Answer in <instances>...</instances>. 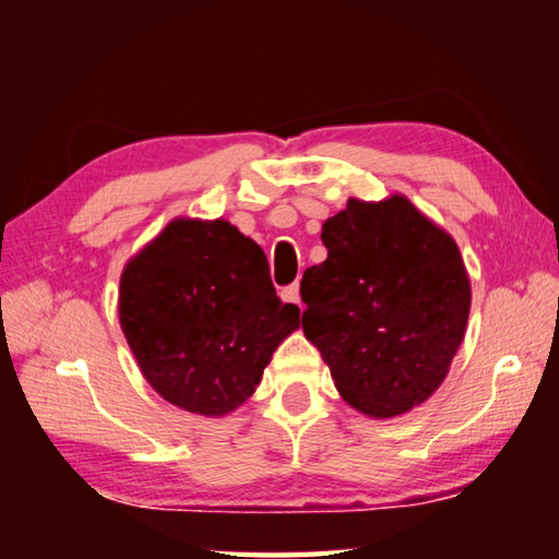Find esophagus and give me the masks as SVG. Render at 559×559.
<instances>
[{"instance_id":"1","label":"esophagus","mask_w":559,"mask_h":559,"mask_svg":"<svg viewBox=\"0 0 559 559\" xmlns=\"http://www.w3.org/2000/svg\"><path fill=\"white\" fill-rule=\"evenodd\" d=\"M283 300L296 302V306H302V302H300V286H298V283H290V286L283 288Z\"/></svg>"}]
</instances>
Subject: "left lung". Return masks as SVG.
Masks as SVG:
<instances>
[{
  "mask_svg": "<svg viewBox=\"0 0 559 559\" xmlns=\"http://www.w3.org/2000/svg\"><path fill=\"white\" fill-rule=\"evenodd\" d=\"M320 239L328 259L300 281L302 333L357 412H409L437 392L466 333L471 283L456 241L400 194L349 200Z\"/></svg>",
  "mask_w": 559,
  "mask_h": 559,
  "instance_id": "1",
  "label": "left lung"
}]
</instances>
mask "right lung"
Here are the masks:
<instances>
[{
	"instance_id": "obj_1",
	"label": "right lung",
	"mask_w": 559,
	"mask_h": 559,
	"mask_svg": "<svg viewBox=\"0 0 559 559\" xmlns=\"http://www.w3.org/2000/svg\"><path fill=\"white\" fill-rule=\"evenodd\" d=\"M298 320L261 246L222 219L167 224L120 278V325L140 370L192 414L222 416L249 400Z\"/></svg>"
}]
</instances>
